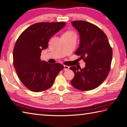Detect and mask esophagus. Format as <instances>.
<instances>
[{"label": "esophagus", "mask_w": 127, "mask_h": 127, "mask_svg": "<svg viewBox=\"0 0 127 127\" xmlns=\"http://www.w3.org/2000/svg\"><path fill=\"white\" fill-rule=\"evenodd\" d=\"M64 71H67V70H69V67L68 66H66V65H64Z\"/></svg>", "instance_id": "obj_1"}]
</instances>
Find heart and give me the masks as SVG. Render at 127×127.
<instances>
[{"label": "heart", "instance_id": "obj_1", "mask_svg": "<svg viewBox=\"0 0 127 127\" xmlns=\"http://www.w3.org/2000/svg\"><path fill=\"white\" fill-rule=\"evenodd\" d=\"M75 35V34L73 32H71V31H67V32H66L63 34V35Z\"/></svg>", "mask_w": 127, "mask_h": 127}]
</instances>
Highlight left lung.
<instances>
[{"label":"left lung","mask_w":127,"mask_h":127,"mask_svg":"<svg viewBox=\"0 0 127 127\" xmlns=\"http://www.w3.org/2000/svg\"><path fill=\"white\" fill-rule=\"evenodd\" d=\"M80 34V44L76 55L86 63L85 68H70L75 73L71 83L83 91L95 89L103 82L111 70L112 49L103 31L93 24L83 20L71 22Z\"/></svg>","instance_id":"left-lung-1"}]
</instances>
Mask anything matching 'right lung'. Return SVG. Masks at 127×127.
<instances>
[{
	"mask_svg": "<svg viewBox=\"0 0 127 127\" xmlns=\"http://www.w3.org/2000/svg\"><path fill=\"white\" fill-rule=\"evenodd\" d=\"M64 21L38 23L30 26L19 36L13 50V64L21 82L33 92L51 87L64 66L40 59L41 51L48 46L50 38L64 27Z\"/></svg>",
	"mask_w": 127,
	"mask_h": 127,
	"instance_id": "1",
	"label": "right lung"
}]
</instances>
